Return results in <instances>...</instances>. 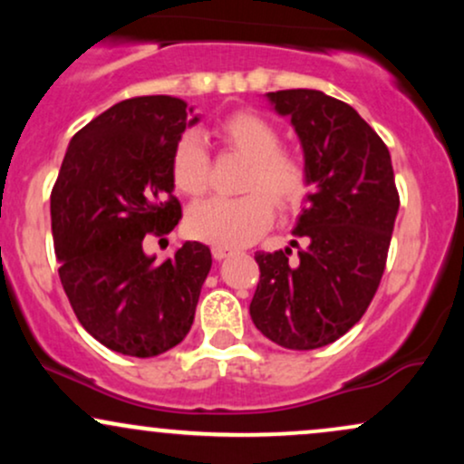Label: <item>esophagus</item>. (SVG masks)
<instances>
[{
  "mask_svg": "<svg viewBox=\"0 0 464 464\" xmlns=\"http://www.w3.org/2000/svg\"><path fill=\"white\" fill-rule=\"evenodd\" d=\"M211 253H214L216 259H227V257H231V255H236L237 250L225 248V246H214V248H211Z\"/></svg>",
  "mask_w": 464,
  "mask_h": 464,
  "instance_id": "esophagus-1",
  "label": "esophagus"
}]
</instances>
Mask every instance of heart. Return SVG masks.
I'll use <instances>...</instances> for the list:
<instances>
[{"label": "heart", "instance_id": "1", "mask_svg": "<svg viewBox=\"0 0 464 464\" xmlns=\"http://www.w3.org/2000/svg\"><path fill=\"white\" fill-rule=\"evenodd\" d=\"M216 137L225 146L248 157L239 198H209L189 209L188 233L214 246L239 248L255 242L273 225L275 205L292 209L307 191L305 165L292 152L281 150L279 130L253 111H237L216 126ZM172 180L179 191L198 196L209 183V150L196 132H183L169 159Z\"/></svg>", "mask_w": 464, "mask_h": 464}]
</instances>
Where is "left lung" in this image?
I'll return each instance as SVG.
<instances>
[{
    "instance_id": "obj_1",
    "label": "left lung",
    "mask_w": 464,
    "mask_h": 464,
    "mask_svg": "<svg viewBox=\"0 0 464 464\" xmlns=\"http://www.w3.org/2000/svg\"><path fill=\"white\" fill-rule=\"evenodd\" d=\"M266 100L290 117L312 191L295 227L307 239L299 259L290 248L255 255L250 318L279 347L321 349L360 321L384 275L399 211L391 152L353 106L316 89Z\"/></svg>"
}]
</instances>
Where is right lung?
<instances>
[{
  "mask_svg": "<svg viewBox=\"0 0 464 464\" xmlns=\"http://www.w3.org/2000/svg\"><path fill=\"white\" fill-rule=\"evenodd\" d=\"M200 115L172 95L111 106L69 141L52 189V236L80 324L130 358H154L189 334L211 270V250L185 242L157 262L143 237L180 220L172 196V148Z\"/></svg>",
  "mask_w": 464,
  "mask_h": 464,
  "instance_id": "add662e5",
  "label": "right lung"
}]
</instances>
